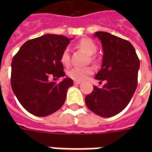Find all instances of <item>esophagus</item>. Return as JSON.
Returning a JSON list of instances; mask_svg holds the SVG:
<instances>
[{
  "label": "esophagus",
  "instance_id": "esophagus-1",
  "mask_svg": "<svg viewBox=\"0 0 152 152\" xmlns=\"http://www.w3.org/2000/svg\"><path fill=\"white\" fill-rule=\"evenodd\" d=\"M81 83V81H80V80H74V84L75 85H80Z\"/></svg>",
  "mask_w": 152,
  "mask_h": 152
}]
</instances>
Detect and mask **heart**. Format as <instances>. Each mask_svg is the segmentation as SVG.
<instances>
[{
	"mask_svg": "<svg viewBox=\"0 0 152 152\" xmlns=\"http://www.w3.org/2000/svg\"><path fill=\"white\" fill-rule=\"evenodd\" d=\"M77 47L82 50L85 53H86L89 56H92L97 52V45L91 39L89 38H84L82 40H80L77 43ZM90 60L94 61V58L90 57ZM60 61L63 65L67 66L70 64V54L69 50L68 48H66L63 50V53L60 57ZM94 72V69L91 66H86V67H74L72 69H71L67 72V75L70 78L75 80H84L86 79L89 75H91Z\"/></svg>",
	"mask_w": 152,
	"mask_h": 152,
	"instance_id": "b5f03b06",
	"label": "heart"
}]
</instances>
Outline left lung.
Segmentation results:
<instances>
[{"label": "left lung", "mask_w": 152, "mask_h": 152, "mask_svg": "<svg viewBox=\"0 0 152 152\" xmlns=\"http://www.w3.org/2000/svg\"><path fill=\"white\" fill-rule=\"evenodd\" d=\"M94 37L103 50L102 68L95 79L105 80L102 88L94 86L86 97L87 107L102 117H112L124 110L130 102L137 86L140 62L132 44L105 31Z\"/></svg>", "instance_id": "8db88e82"}]
</instances>
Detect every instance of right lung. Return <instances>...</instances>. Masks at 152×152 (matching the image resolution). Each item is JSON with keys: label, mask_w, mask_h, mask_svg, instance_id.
Wrapping results in <instances>:
<instances>
[{"label": "right lung", "mask_w": 152, "mask_h": 152, "mask_svg": "<svg viewBox=\"0 0 152 152\" xmlns=\"http://www.w3.org/2000/svg\"><path fill=\"white\" fill-rule=\"evenodd\" d=\"M71 38L46 34L26 41L13 58L11 87L18 102L28 112L46 116L62 107L72 80L57 84L49 76H65L60 57Z\"/></svg>", "instance_id": "add662e5"}]
</instances>
